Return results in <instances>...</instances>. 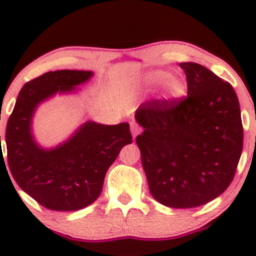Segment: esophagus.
Instances as JSON below:
<instances>
[{"instance_id":"34e87169","label":"esophagus","mask_w":256,"mask_h":256,"mask_svg":"<svg viewBox=\"0 0 256 256\" xmlns=\"http://www.w3.org/2000/svg\"><path fill=\"white\" fill-rule=\"evenodd\" d=\"M140 128H138L136 122H131V134H132V137H134V140L137 137V134H140Z\"/></svg>"}]
</instances>
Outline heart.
Segmentation results:
<instances>
[{
  "mask_svg": "<svg viewBox=\"0 0 256 256\" xmlns=\"http://www.w3.org/2000/svg\"><path fill=\"white\" fill-rule=\"evenodd\" d=\"M140 83L149 89H154L164 84L160 98L167 104H177L184 98L186 91L183 79L177 76H171V72L167 70H152L144 73L140 78Z\"/></svg>",
  "mask_w": 256,
  "mask_h": 256,
  "instance_id": "b5f03b06",
  "label": "heart"
}]
</instances>
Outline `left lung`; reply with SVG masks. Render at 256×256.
Returning a JSON list of instances; mask_svg holds the SVG:
<instances>
[{
	"mask_svg": "<svg viewBox=\"0 0 256 256\" xmlns=\"http://www.w3.org/2000/svg\"><path fill=\"white\" fill-rule=\"evenodd\" d=\"M184 70L188 96L174 104H142L136 137L152 196L172 208H194L231 184L243 149L240 102L230 83L195 62Z\"/></svg>",
	"mask_w": 256,
	"mask_h": 256,
	"instance_id": "8db88e82",
	"label": "left lung"
}]
</instances>
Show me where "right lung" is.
<instances>
[{
  "mask_svg": "<svg viewBox=\"0 0 256 256\" xmlns=\"http://www.w3.org/2000/svg\"><path fill=\"white\" fill-rule=\"evenodd\" d=\"M92 76L91 71L61 70L32 79L20 90L8 119L6 146L12 176L48 210L72 212L95 202L108 168L122 146L132 143L128 122L104 125L91 120L52 148L34 140L32 120L38 106L56 94L74 92Z\"/></svg>",
  "mask_w": 256,
  "mask_h": 256,
  "instance_id": "add662e5",
  "label": "right lung"
}]
</instances>
